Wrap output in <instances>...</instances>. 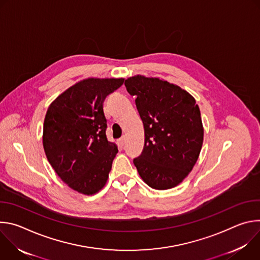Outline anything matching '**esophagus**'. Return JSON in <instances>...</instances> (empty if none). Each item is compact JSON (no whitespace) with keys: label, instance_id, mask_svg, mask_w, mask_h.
<instances>
[{"label":"esophagus","instance_id":"34e87169","mask_svg":"<svg viewBox=\"0 0 260 260\" xmlns=\"http://www.w3.org/2000/svg\"><path fill=\"white\" fill-rule=\"evenodd\" d=\"M118 143H119L121 146H124V144H125V137L120 138V139L118 140Z\"/></svg>","mask_w":260,"mask_h":260}]
</instances>
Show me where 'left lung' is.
I'll return each mask as SVG.
<instances>
[{
	"mask_svg": "<svg viewBox=\"0 0 260 260\" xmlns=\"http://www.w3.org/2000/svg\"><path fill=\"white\" fill-rule=\"evenodd\" d=\"M144 124L145 144L134 164L144 182L165 190L179 185L194 167L204 141L194 98L159 78L137 75L125 80Z\"/></svg>",
	"mask_w": 260,
	"mask_h": 260,
	"instance_id": "8db88e82",
	"label": "left lung"
}]
</instances>
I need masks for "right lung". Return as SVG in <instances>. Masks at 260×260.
Masks as SVG:
<instances>
[{
    "label": "right lung",
    "instance_id": "add662e5",
    "mask_svg": "<svg viewBox=\"0 0 260 260\" xmlns=\"http://www.w3.org/2000/svg\"><path fill=\"white\" fill-rule=\"evenodd\" d=\"M123 78H87L59 94L43 125L46 157L58 177L85 196L99 192L108 180L117 146L107 140L103 103Z\"/></svg>",
    "mask_w": 260,
    "mask_h": 260
}]
</instances>
